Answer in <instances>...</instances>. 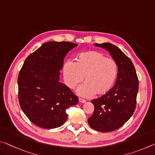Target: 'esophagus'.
Masks as SVG:
<instances>
[{
  "mask_svg": "<svg viewBox=\"0 0 155 155\" xmlns=\"http://www.w3.org/2000/svg\"><path fill=\"white\" fill-rule=\"evenodd\" d=\"M79 101H80V103H82V104H85V103L86 102V100L83 99H81V98H79Z\"/></svg>",
  "mask_w": 155,
  "mask_h": 155,
  "instance_id": "esophagus-1",
  "label": "esophagus"
}]
</instances>
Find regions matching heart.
Segmentation results:
<instances>
[{"instance_id": "heart-1", "label": "heart", "mask_w": 155, "mask_h": 155, "mask_svg": "<svg viewBox=\"0 0 155 155\" xmlns=\"http://www.w3.org/2000/svg\"><path fill=\"white\" fill-rule=\"evenodd\" d=\"M118 64L114 59L106 57L99 51L80 53L74 62L64 64L62 73L67 85L74 89L84 80L86 83L78 89L80 96L89 97L96 93L103 96L111 91L118 76Z\"/></svg>"}]
</instances>
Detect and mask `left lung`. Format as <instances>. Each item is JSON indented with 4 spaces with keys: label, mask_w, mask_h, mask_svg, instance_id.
I'll use <instances>...</instances> for the list:
<instances>
[{
    "label": "left lung",
    "mask_w": 155,
    "mask_h": 155,
    "mask_svg": "<svg viewBox=\"0 0 155 155\" xmlns=\"http://www.w3.org/2000/svg\"><path fill=\"white\" fill-rule=\"evenodd\" d=\"M94 45L109 51L117 62L118 72L115 85L109 93L91 101L94 110L88 122L96 131L110 132L121 127L134 114L139 81L132 61L118 47L110 43Z\"/></svg>",
    "instance_id": "obj_1"
}]
</instances>
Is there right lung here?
<instances>
[{"mask_svg": "<svg viewBox=\"0 0 155 155\" xmlns=\"http://www.w3.org/2000/svg\"><path fill=\"white\" fill-rule=\"evenodd\" d=\"M77 45L46 42L24 61L18 78L19 103L35 125L43 129L61 126L67 118V108L78 103V97L59 82L64 57Z\"/></svg>", "mask_w": 155, "mask_h": 155, "instance_id": "right-lung-1", "label": "right lung"}]
</instances>
